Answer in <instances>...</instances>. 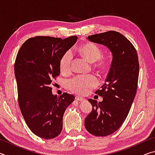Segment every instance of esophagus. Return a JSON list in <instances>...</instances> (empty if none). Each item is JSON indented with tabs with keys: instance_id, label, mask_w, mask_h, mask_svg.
Instances as JSON below:
<instances>
[{
	"instance_id": "34e87169",
	"label": "esophagus",
	"mask_w": 155,
	"mask_h": 155,
	"mask_svg": "<svg viewBox=\"0 0 155 155\" xmlns=\"http://www.w3.org/2000/svg\"><path fill=\"white\" fill-rule=\"evenodd\" d=\"M75 99L78 101H84V100H85L83 98H82V97H81V96H76Z\"/></svg>"
}]
</instances>
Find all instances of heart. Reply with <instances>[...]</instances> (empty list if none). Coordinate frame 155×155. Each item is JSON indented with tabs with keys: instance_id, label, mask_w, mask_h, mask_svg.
I'll return each instance as SVG.
<instances>
[{
	"instance_id": "heart-1",
	"label": "heart",
	"mask_w": 155,
	"mask_h": 155,
	"mask_svg": "<svg viewBox=\"0 0 155 155\" xmlns=\"http://www.w3.org/2000/svg\"><path fill=\"white\" fill-rule=\"evenodd\" d=\"M78 52L80 55L90 63L97 62L94 66L101 71H104L109 66V61L107 59H101L102 51L96 44L91 42H85L79 46ZM72 54L70 52H66L60 60V70L66 74L70 70ZM97 85V81L93 76H78L68 82V87L73 93L85 95L90 93Z\"/></svg>"
}]
</instances>
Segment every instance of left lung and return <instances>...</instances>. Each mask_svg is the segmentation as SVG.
I'll return each instance as SVG.
<instances>
[{"label":"left lung","mask_w":155,"mask_h":155,"mask_svg":"<svg viewBox=\"0 0 155 155\" xmlns=\"http://www.w3.org/2000/svg\"><path fill=\"white\" fill-rule=\"evenodd\" d=\"M87 40L105 46L112 54L105 83L96 91L103 97V101L89 99L92 111L85 119V127L89 133L103 137L119 129L130 111L137 89L138 56L130 41L117 31L90 35Z\"/></svg>","instance_id":"8db88e82"}]
</instances>
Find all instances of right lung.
Segmentation results:
<instances>
[{
  "label": "right lung",
  "instance_id": "1",
  "mask_svg": "<svg viewBox=\"0 0 155 155\" xmlns=\"http://www.w3.org/2000/svg\"><path fill=\"white\" fill-rule=\"evenodd\" d=\"M77 36L62 40L48 36L30 38L17 54L14 72L18 103L23 117L34 134L45 140L61 133L63 116L75 97L53 95L52 81L60 73V60L77 41Z\"/></svg>",
  "mask_w": 155,
  "mask_h": 155
}]
</instances>
